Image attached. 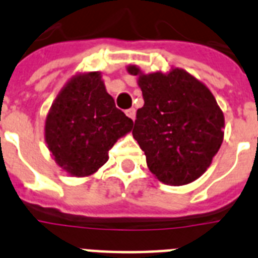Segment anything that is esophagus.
<instances>
[{
    "mask_svg": "<svg viewBox=\"0 0 258 258\" xmlns=\"http://www.w3.org/2000/svg\"><path fill=\"white\" fill-rule=\"evenodd\" d=\"M126 115L128 116V118H131L132 120L135 119V116H136V111L134 107H131V109H128V110H126Z\"/></svg>",
    "mask_w": 258,
    "mask_h": 258,
    "instance_id": "34e87169",
    "label": "esophagus"
}]
</instances>
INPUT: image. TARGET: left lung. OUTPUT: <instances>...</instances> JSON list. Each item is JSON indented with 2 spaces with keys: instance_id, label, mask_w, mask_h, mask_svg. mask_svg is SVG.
Listing matches in <instances>:
<instances>
[{
  "instance_id": "8db88e82",
  "label": "left lung",
  "mask_w": 258,
  "mask_h": 258,
  "mask_svg": "<svg viewBox=\"0 0 258 258\" xmlns=\"http://www.w3.org/2000/svg\"><path fill=\"white\" fill-rule=\"evenodd\" d=\"M138 76L144 106L136 113L134 139L147 157V165L160 182L184 185L200 178L223 142L225 116L204 83L183 69Z\"/></svg>"
}]
</instances>
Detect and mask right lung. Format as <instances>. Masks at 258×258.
Listing matches in <instances>:
<instances>
[{
	"mask_svg": "<svg viewBox=\"0 0 258 258\" xmlns=\"http://www.w3.org/2000/svg\"><path fill=\"white\" fill-rule=\"evenodd\" d=\"M132 126L106 92L101 73L76 74L51 104L45 142L58 166L71 176H89L106 163L109 149Z\"/></svg>",
	"mask_w": 258,
	"mask_h": 258,
	"instance_id": "add662e5",
	"label": "right lung"
}]
</instances>
